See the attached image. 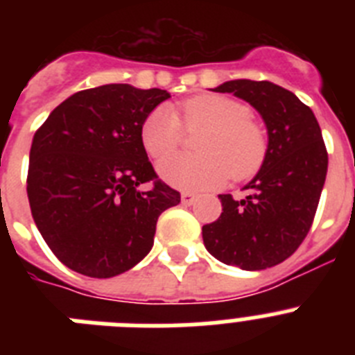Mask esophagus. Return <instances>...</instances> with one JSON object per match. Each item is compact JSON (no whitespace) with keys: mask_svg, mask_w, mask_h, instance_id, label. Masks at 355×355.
Wrapping results in <instances>:
<instances>
[{"mask_svg":"<svg viewBox=\"0 0 355 355\" xmlns=\"http://www.w3.org/2000/svg\"><path fill=\"white\" fill-rule=\"evenodd\" d=\"M181 202H183V205H187V206L193 205V202H196V196H193V193H190V192H183V193H181Z\"/></svg>","mask_w":355,"mask_h":355,"instance_id":"1","label":"esophagus"}]
</instances>
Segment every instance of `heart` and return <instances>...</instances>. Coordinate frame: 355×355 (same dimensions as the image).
Segmentation results:
<instances>
[{"label": "heart", "mask_w": 355, "mask_h": 355, "mask_svg": "<svg viewBox=\"0 0 355 355\" xmlns=\"http://www.w3.org/2000/svg\"><path fill=\"white\" fill-rule=\"evenodd\" d=\"M181 117L190 131L205 130L197 140L200 155H172L183 139V124L171 106L159 105L144 119L140 139L144 149L158 163V174L165 183L200 192L222 187L233 175L241 181L261 168L268 153L266 133L250 119L243 103L216 94L188 99L181 105Z\"/></svg>", "instance_id": "b5f03b06"}]
</instances>
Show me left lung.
<instances>
[{"mask_svg": "<svg viewBox=\"0 0 355 355\" xmlns=\"http://www.w3.org/2000/svg\"><path fill=\"white\" fill-rule=\"evenodd\" d=\"M215 92L234 94L258 110L268 153L243 187L249 196H218L222 213L202 225V240L225 265L265 270L290 258L309 233L327 175V149L311 108L290 90L270 81L233 80Z\"/></svg>", "mask_w": 355, "mask_h": 355, "instance_id": "8db88e82", "label": "left lung"}]
</instances>
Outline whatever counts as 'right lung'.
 <instances>
[{"mask_svg": "<svg viewBox=\"0 0 355 355\" xmlns=\"http://www.w3.org/2000/svg\"><path fill=\"white\" fill-rule=\"evenodd\" d=\"M168 97L101 85L72 94L37 130L26 180L31 215L71 270L106 279L133 268L153 249L158 216L180 205L140 139L144 119ZM149 180L153 188L140 191Z\"/></svg>", "mask_w": 355, "mask_h": 355, "instance_id": "obj_1", "label": "right lung"}]
</instances>
